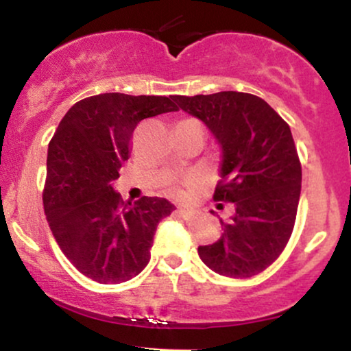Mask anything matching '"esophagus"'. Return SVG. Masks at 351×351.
Masks as SVG:
<instances>
[{
    "mask_svg": "<svg viewBox=\"0 0 351 351\" xmlns=\"http://www.w3.org/2000/svg\"><path fill=\"white\" fill-rule=\"evenodd\" d=\"M178 215L181 217H184V219H186V217H189V216L193 215V211H191V209H188V208H180L178 209Z\"/></svg>",
    "mask_w": 351,
    "mask_h": 351,
    "instance_id": "1",
    "label": "esophagus"
}]
</instances>
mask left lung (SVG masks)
<instances>
[{"instance_id":"left-lung-1","label":"left lung","mask_w":351,"mask_h":351,"mask_svg":"<svg viewBox=\"0 0 351 351\" xmlns=\"http://www.w3.org/2000/svg\"><path fill=\"white\" fill-rule=\"evenodd\" d=\"M175 100L219 143L223 162L215 199L234 204L231 219H219L223 236L198 247L201 261L219 276H257L280 256L295 223L302 167L291 127L265 100L244 92Z\"/></svg>"}]
</instances>
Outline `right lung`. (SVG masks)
Wrapping results in <instances>:
<instances>
[{"mask_svg":"<svg viewBox=\"0 0 351 351\" xmlns=\"http://www.w3.org/2000/svg\"><path fill=\"white\" fill-rule=\"evenodd\" d=\"M176 110L162 95L108 92L79 100L60 120L47 148L44 213L60 251L88 279L120 284L150 261L156 226L175 206L153 196L123 201L112 183L136 125Z\"/></svg>","mask_w":351,"mask_h":351,"instance_id":"obj_1","label":"right lung"}]
</instances>
